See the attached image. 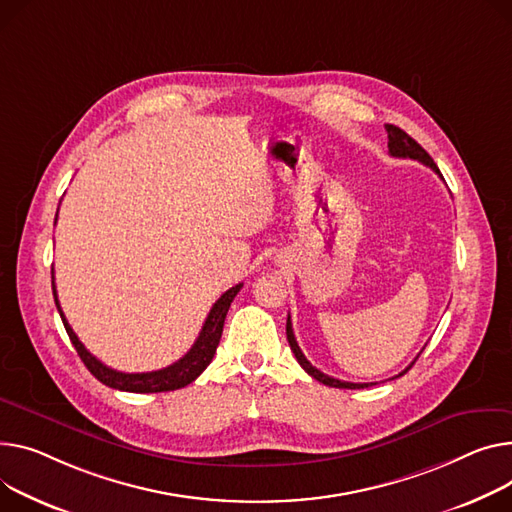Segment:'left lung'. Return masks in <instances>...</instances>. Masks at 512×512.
Segmentation results:
<instances>
[{
	"label": "left lung",
	"mask_w": 512,
	"mask_h": 512,
	"mask_svg": "<svg viewBox=\"0 0 512 512\" xmlns=\"http://www.w3.org/2000/svg\"><path fill=\"white\" fill-rule=\"evenodd\" d=\"M385 129H387V135H389V154L391 156H395V158H412V160H418V162H422V164H426V166H430L434 173L442 179V175H440V170H438V166L434 164V160L430 158V154L414 140V138H410V135H407L403 129H399V127H395V125H385ZM286 337H288V344H290V350L294 352V356H296V360H298V364L311 374L313 379H317L319 383H323V385H327V387H335V389H364V387H370V385H374V383H348V381H339V379H333V377H327L325 372H321V370H317L309 360L304 358V354H302V350L298 348V344H296V337H294V329H292V321H290V315H288V321H286ZM416 362V360H414ZM412 362V364H414ZM412 364L407 366L403 372H399L397 377H401V374H405L407 370L412 368ZM397 377H393V379H397Z\"/></svg>",
	"instance_id": "1"
}]
</instances>
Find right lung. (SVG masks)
Wrapping results in <instances>:
<instances>
[{"label": "right lung", "instance_id": "obj_1", "mask_svg": "<svg viewBox=\"0 0 512 512\" xmlns=\"http://www.w3.org/2000/svg\"><path fill=\"white\" fill-rule=\"evenodd\" d=\"M241 288H243V284H236L216 300L206 323H203V327L199 331V337L195 339V344L181 360H177L175 364H170L166 368L152 370V372H119L115 368H109L107 364H102L98 358H94L84 348V344L80 342L78 335L70 327V323H67L61 306H59V300H57L55 282H53V296H55V304H57V311L61 315L63 327H65L67 335H70L78 356L82 358L86 368L102 385H107L111 389H119V391H129V393H162V391H175V389L187 387L189 383H193L199 377L203 370L208 368V364L212 362L216 348L220 344L224 319L230 309V302L234 300V296Z\"/></svg>", "mask_w": 512, "mask_h": 512}]
</instances>
